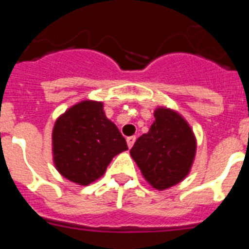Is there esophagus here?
<instances>
[{"mask_svg": "<svg viewBox=\"0 0 249 249\" xmlns=\"http://www.w3.org/2000/svg\"><path fill=\"white\" fill-rule=\"evenodd\" d=\"M135 142H136V137H135V136L127 137V146H128V148H132V146L135 144Z\"/></svg>", "mask_w": 249, "mask_h": 249, "instance_id": "esophagus-1", "label": "esophagus"}]
</instances>
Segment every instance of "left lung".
I'll list each match as a JSON object with an SVG mask.
<instances>
[{
    "instance_id": "left-lung-1",
    "label": "left lung",
    "mask_w": 249,
    "mask_h": 249,
    "mask_svg": "<svg viewBox=\"0 0 249 249\" xmlns=\"http://www.w3.org/2000/svg\"><path fill=\"white\" fill-rule=\"evenodd\" d=\"M155 122L131 148L144 179L163 191L183 181L196 156L195 133L178 112L166 107L155 111Z\"/></svg>"
}]
</instances>
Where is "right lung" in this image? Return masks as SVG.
Instances as JSON below:
<instances>
[{
	"label": "right lung",
	"mask_w": 249,
	"mask_h": 249,
	"mask_svg": "<svg viewBox=\"0 0 249 249\" xmlns=\"http://www.w3.org/2000/svg\"><path fill=\"white\" fill-rule=\"evenodd\" d=\"M126 140L106 117L103 103L82 101L57 118L52 153L57 171L68 181L89 186L106 172L112 158L127 151Z\"/></svg>",
	"instance_id": "right-lung-1"
}]
</instances>
